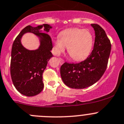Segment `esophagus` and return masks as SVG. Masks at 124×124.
<instances>
[{"instance_id": "34e87169", "label": "esophagus", "mask_w": 124, "mask_h": 124, "mask_svg": "<svg viewBox=\"0 0 124 124\" xmlns=\"http://www.w3.org/2000/svg\"><path fill=\"white\" fill-rule=\"evenodd\" d=\"M59 61H60V64H63V63L64 62V60H63L62 58H59Z\"/></svg>"}]
</instances>
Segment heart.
<instances>
[{"label":"heart","mask_w":124,"mask_h":124,"mask_svg":"<svg viewBox=\"0 0 124 124\" xmlns=\"http://www.w3.org/2000/svg\"><path fill=\"white\" fill-rule=\"evenodd\" d=\"M58 37L53 41L54 52L56 55L64 52L66 47L70 57L80 61L85 58L93 48V36L88 30L68 29L60 32Z\"/></svg>","instance_id":"obj_1"}]
</instances>
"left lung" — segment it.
<instances>
[{"mask_svg": "<svg viewBox=\"0 0 124 124\" xmlns=\"http://www.w3.org/2000/svg\"><path fill=\"white\" fill-rule=\"evenodd\" d=\"M91 26L95 31V41L90 55L78 63H64L60 68L62 80L68 87L84 89L99 80L104 74L111 52L110 41L98 24Z\"/></svg>", "mask_w": 124, "mask_h": 124, "instance_id": "left-lung-1", "label": "left lung"}]
</instances>
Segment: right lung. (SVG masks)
<instances>
[{"mask_svg": "<svg viewBox=\"0 0 124 124\" xmlns=\"http://www.w3.org/2000/svg\"><path fill=\"white\" fill-rule=\"evenodd\" d=\"M52 28L49 24L35 27L27 26L13 44L10 66L11 79L16 89L25 96L36 95L43 89L42 74L47 62L54 55L51 52L53 48L51 38L43 31L48 33ZM27 32L33 33L39 38L40 44L36 50H29L22 44V36Z\"/></svg>", "mask_w": 124, "mask_h": 124, "instance_id": "obj_1", "label": "right lung"}]
</instances>
